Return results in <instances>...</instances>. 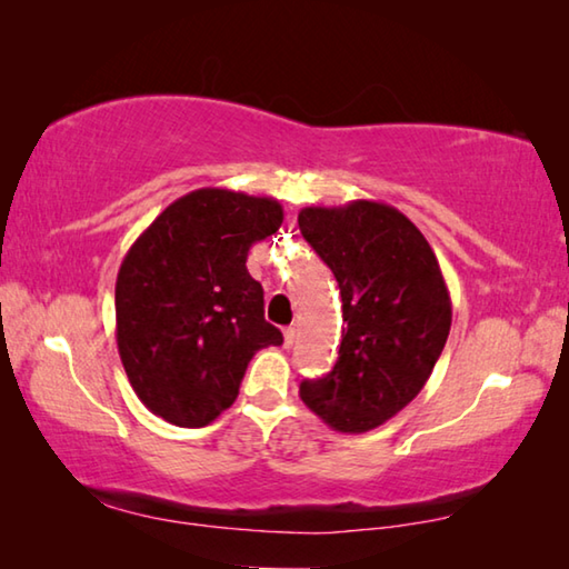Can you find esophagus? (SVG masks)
Instances as JSON below:
<instances>
[{
	"label": "esophagus",
	"mask_w": 569,
	"mask_h": 569,
	"mask_svg": "<svg viewBox=\"0 0 569 569\" xmlns=\"http://www.w3.org/2000/svg\"><path fill=\"white\" fill-rule=\"evenodd\" d=\"M293 341H296V326H288V329L283 331V343L288 346V349H291Z\"/></svg>",
	"instance_id": "esophagus-1"
}]
</instances>
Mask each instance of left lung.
Listing matches in <instances>:
<instances>
[{
	"label": "left lung",
	"mask_w": 569,
	"mask_h": 569,
	"mask_svg": "<svg viewBox=\"0 0 569 569\" xmlns=\"http://www.w3.org/2000/svg\"><path fill=\"white\" fill-rule=\"evenodd\" d=\"M298 228L339 281L346 321L333 371L298 393L331 429L363 435L431 377L451 329L449 288L421 230L387 203L311 206Z\"/></svg>",
	"instance_id": "left-lung-1"
}]
</instances>
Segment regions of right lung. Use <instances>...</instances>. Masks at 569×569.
<instances>
[{"mask_svg":"<svg viewBox=\"0 0 569 569\" xmlns=\"http://www.w3.org/2000/svg\"><path fill=\"white\" fill-rule=\"evenodd\" d=\"M281 223L273 198L200 188L130 246L114 283V336L130 387L156 417L206 427L236 401L256 351L283 343L246 268L250 246Z\"/></svg>","mask_w":569,"mask_h":569,"instance_id":"add662e5","label":"right lung"}]
</instances>
